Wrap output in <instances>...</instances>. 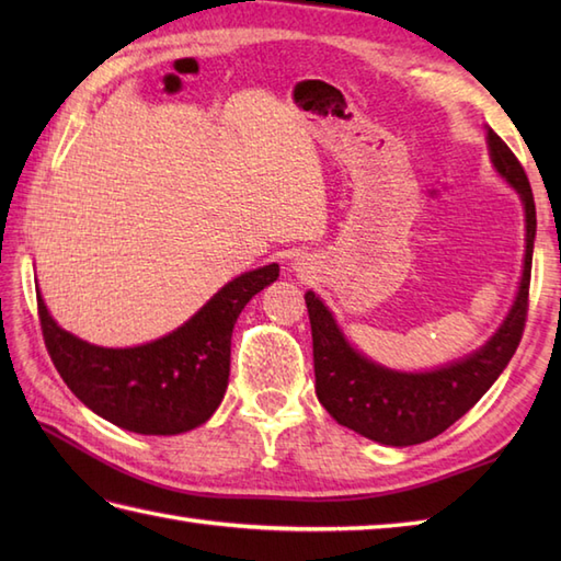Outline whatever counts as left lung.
<instances>
[{
  "mask_svg": "<svg viewBox=\"0 0 561 561\" xmlns=\"http://www.w3.org/2000/svg\"><path fill=\"white\" fill-rule=\"evenodd\" d=\"M496 173L516 190L526 209V257L518 294L504 323L478 352L434 371H396L356 352L320 296L306 291L311 318L316 396L337 424L386 446H414L458 422L502 376L523 337L528 316L533 243L538 219L528 175L502 137L486 127Z\"/></svg>",
  "mask_w": 561,
  "mask_h": 561,
  "instance_id": "1",
  "label": "left lung"
}]
</instances>
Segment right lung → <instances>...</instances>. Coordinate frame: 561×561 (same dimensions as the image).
Wrapping results in <instances>:
<instances>
[{
    "instance_id": "add662e5",
    "label": "right lung",
    "mask_w": 561,
    "mask_h": 561,
    "mask_svg": "<svg viewBox=\"0 0 561 561\" xmlns=\"http://www.w3.org/2000/svg\"><path fill=\"white\" fill-rule=\"evenodd\" d=\"M277 277V262L243 272L178 330L125 350L99 347L59 328L38 289L43 340L67 388L103 420L145 436L183 434L221 404L236 320Z\"/></svg>"
}]
</instances>
